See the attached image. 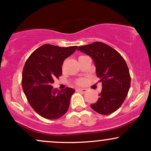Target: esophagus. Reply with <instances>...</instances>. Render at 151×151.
Here are the masks:
<instances>
[{
	"mask_svg": "<svg viewBox=\"0 0 151 151\" xmlns=\"http://www.w3.org/2000/svg\"><path fill=\"white\" fill-rule=\"evenodd\" d=\"M77 91H79V92H82V93H86L87 91V89H81V88H77L76 89Z\"/></svg>",
	"mask_w": 151,
	"mask_h": 151,
	"instance_id": "esophagus-1",
	"label": "esophagus"
}]
</instances>
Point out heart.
I'll return each mask as SVG.
<instances>
[{
	"instance_id": "heart-1",
	"label": "heart",
	"mask_w": 151,
	"mask_h": 151,
	"mask_svg": "<svg viewBox=\"0 0 151 151\" xmlns=\"http://www.w3.org/2000/svg\"><path fill=\"white\" fill-rule=\"evenodd\" d=\"M84 82H85V79H79V80L77 81L78 84H83Z\"/></svg>"
}]
</instances>
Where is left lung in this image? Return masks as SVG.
<instances>
[{
  "label": "left lung",
  "mask_w": 151,
  "mask_h": 151,
  "mask_svg": "<svg viewBox=\"0 0 151 151\" xmlns=\"http://www.w3.org/2000/svg\"><path fill=\"white\" fill-rule=\"evenodd\" d=\"M77 50L93 59L96 76L102 84L98 101L91 104V109L102 115L114 113L124 103L131 86L126 61L116 50L101 42L79 46Z\"/></svg>",
  "instance_id": "1"
}]
</instances>
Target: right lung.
<instances>
[{"label": "right lung", "instance_id": "right-lung-1", "mask_svg": "<svg viewBox=\"0 0 151 151\" xmlns=\"http://www.w3.org/2000/svg\"><path fill=\"white\" fill-rule=\"evenodd\" d=\"M77 48L43 45L31 54L24 65L22 89L32 108L45 119H58L68 110L75 90L66 87L59 91L52 85L62 75L64 60Z\"/></svg>", "mask_w": 151, "mask_h": 151}]
</instances>
